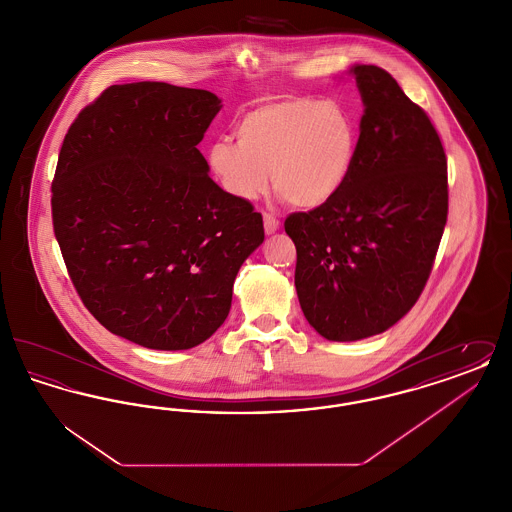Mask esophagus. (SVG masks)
Segmentation results:
<instances>
[{"instance_id": "34e87169", "label": "esophagus", "mask_w": 512, "mask_h": 512, "mask_svg": "<svg viewBox=\"0 0 512 512\" xmlns=\"http://www.w3.org/2000/svg\"><path fill=\"white\" fill-rule=\"evenodd\" d=\"M263 222H265V232H267L268 236L270 234H274L278 228H280V222H278V219L276 217H272V215H263Z\"/></svg>"}]
</instances>
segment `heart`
<instances>
[{"mask_svg": "<svg viewBox=\"0 0 512 512\" xmlns=\"http://www.w3.org/2000/svg\"><path fill=\"white\" fill-rule=\"evenodd\" d=\"M236 140L211 144L207 163L222 190L240 201L265 194L272 176L274 190L293 207L317 209L340 194L357 157L351 113L311 96L255 105L236 122Z\"/></svg>", "mask_w": 512, "mask_h": 512, "instance_id": "obj_1", "label": "heart"}]
</instances>
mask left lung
<instances>
[{
    "label": "left lung",
    "mask_w": 512,
    "mask_h": 512,
    "mask_svg": "<svg viewBox=\"0 0 512 512\" xmlns=\"http://www.w3.org/2000/svg\"><path fill=\"white\" fill-rule=\"evenodd\" d=\"M347 74L365 105L351 176L332 201L284 224L301 311L330 341L382 334L413 309L447 220V159L428 115L384 69Z\"/></svg>",
    "instance_id": "1"
}]
</instances>
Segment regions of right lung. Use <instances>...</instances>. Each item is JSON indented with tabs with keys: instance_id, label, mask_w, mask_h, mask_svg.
Segmentation results:
<instances>
[{
	"instance_id": "1",
	"label": "right lung",
	"mask_w": 512,
	"mask_h": 512,
	"mask_svg": "<svg viewBox=\"0 0 512 512\" xmlns=\"http://www.w3.org/2000/svg\"><path fill=\"white\" fill-rule=\"evenodd\" d=\"M220 99L167 82L107 88L69 128L53 180V230L99 322L147 349L209 340L263 244V217L209 176L197 144Z\"/></svg>"
}]
</instances>
